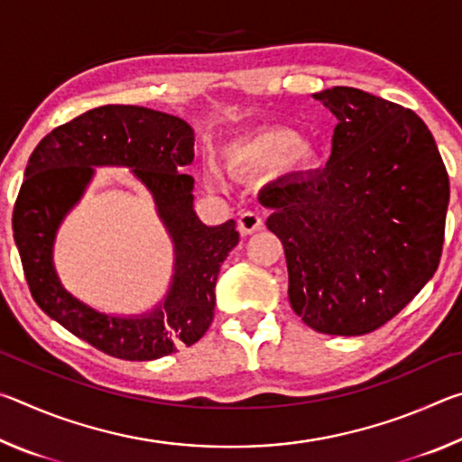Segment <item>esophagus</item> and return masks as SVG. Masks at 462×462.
<instances>
[{
	"mask_svg": "<svg viewBox=\"0 0 462 462\" xmlns=\"http://www.w3.org/2000/svg\"><path fill=\"white\" fill-rule=\"evenodd\" d=\"M263 228V217L256 214V212H245L240 214L238 217V230L242 236H248V234H253L256 230Z\"/></svg>",
	"mask_w": 462,
	"mask_h": 462,
	"instance_id": "34e87169",
	"label": "esophagus"
}]
</instances>
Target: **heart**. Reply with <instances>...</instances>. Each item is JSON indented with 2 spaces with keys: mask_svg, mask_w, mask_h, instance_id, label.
Returning <instances> with one entry per match:
<instances>
[{
  "mask_svg": "<svg viewBox=\"0 0 462 462\" xmlns=\"http://www.w3.org/2000/svg\"><path fill=\"white\" fill-rule=\"evenodd\" d=\"M289 154L295 165H310L314 159L311 148L297 143V134L289 128H261L232 146L230 161L238 167H271Z\"/></svg>",
  "mask_w": 462,
  "mask_h": 462,
  "instance_id": "heart-1",
  "label": "heart"
}]
</instances>
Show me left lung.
Masks as SVG:
<instances>
[{"mask_svg": "<svg viewBox=\"0 0 462 462\" xmlns=\"http://www.w3.org/2000/svg\"><path fill=\"white\" fill-rule=\"evenodd\" d=\"M338 118L316 173L267 185V228L283 242L289 301L316 332L363 336L393 319L442 256L448 173L411 109L355 88L314 93Z\"/></svg>", "mask_w": 462, "mask_h": 462, "instance_id": "8db88e82", "label": "left lung"}]
</instances>
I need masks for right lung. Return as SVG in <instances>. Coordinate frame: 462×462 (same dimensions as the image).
<instances>
[{
  "label": "right lung",
  "mask_w": 462,
  "mask_h": 462,
  "mask_svg": "<svg viewBox=\"0 0 462 462\" xmlns=\"http://www.w3.org/2000/svg\"><path fill=\"white\" fill-rule=\"evenodd\" d=\"M193 130L175 116L138 106H101L46 134L30 156L14 206V238L30 293L46 316L101 353L152 361L191 346L212 326L216 281L238 245L234 220L216 228L193 212ZM130 166L152 189L174 236L178 271L163 306L151 317L122 320L97 315L60 287L51 240L61 216L80 197L92 167Z\"/></svg>",
  "instance_id": "right-lung-1"
}]
</instances>
